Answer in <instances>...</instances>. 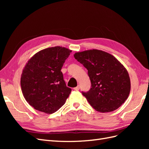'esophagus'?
Here are the masks:
<instances>
[{"label":"esophagus","instance_id":"obj_1","mask_svg":"<svg viewBox=\"0 0 149 149\" xmlns=\"http://www.w3.org/2000/svg\"><path fill=\"white\" fill-rule=\"evenodd\" d=\"M79 88H80V86H79V85H78L77 86L75 87V88H74L73 89H74V90H76V91H78V90H79Z\"/></svg>","mask_w":149,"mask_h":149}]
</instances>
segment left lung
Returning <instances> with one entry per match:
<instances>
[{"label": "left lung", "instance_id": "1", "mask_svg": "<svg viewBox=\"0 0 149 149\" xmlns=\"http://www.w3.org/2000/svg\"><path fill=\"white\" fill-rule=\"evenodd\" d=\"M74 57L88 70L91 88L82 93L94 109L104 113L123 104L129 95L130 80L127 70L118 60L96 49L75 53Z\"/></svg>", "mask_w": 149, "mask_h": 149}]
</instances>
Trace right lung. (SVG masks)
<instances>
[{"label": "right lung", "instance_id": "obj_1", "mask_svg": "<svg viewBox=\"0 0 149 149\" xmlns=\"http://www.w3.org/2000/svg\"><path fill=\"white\" fill-rule=\"evenodd\" d=\"M71 50L55 47L37 52L26 63L20 79L23 95L36 110L52 114L65 104L71 91L61 71Z\"/></svg>", "mask_w": 149, "mask_h": 149}]
</instances>
